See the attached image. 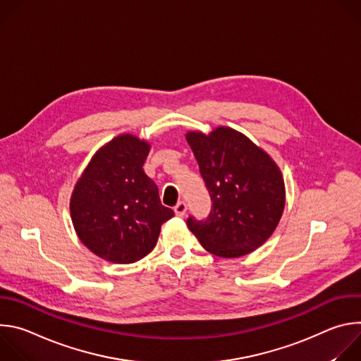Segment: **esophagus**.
Listing matches in <instances>:
<instances>
[{
    "instance_id": "obj_1",
    "label": "esophagus",
    "mask_w": 361,
    "mask_h": 361,
    "mask_svg": "<svg viewBox=\"0 0 361 361\" xmlns=\"http://www.w3.org/2000/svg\"><path fill=\"white\" fill-rule=\"evenodd\" d=\"M185 212H187V204H185V201H178V202H177V205L174 207V213H176V216L183 217V216L185 214Z\"/></svg>"
}]
</instances>
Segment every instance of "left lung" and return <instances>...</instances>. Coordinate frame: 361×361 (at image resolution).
<instances>
[{
	"mask_svg": "<svg viewBox=\"0 0 361 361\" xmlns=\"http://www.w3.org/2000/svg\"><path fill=\"white\" fill-rule=\"evenodd\" d=\"M213 209L207 220H187L209 252L237 259L263 245L277 228L286 205L283 174L269 154L243 133L217 127L185 134Z\"/></svg>",
	"mask_w": 361,
	"mask_h": 361,
	"instance_id": "8db88e82",
	"label": "left lung"
}]
</instances>
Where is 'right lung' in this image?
<instances>
[{"mask_svg": "<svg viewBox=\"0 0 361 361\" xmlns=\"http://www.w3.org/2000/svg\"><path fill=\"white\" fill-rule=\"evenodd\" d=\"M151 144L120 134L102 145L80 176L70 214L81 243L99 259L135 263L152 251L161 226L174 216L142 170Z\"/></svg>", "mask_w": 361, "mask_h": 361, "instance_id": "add662e5", "label": "right lung"}]
</instances>
